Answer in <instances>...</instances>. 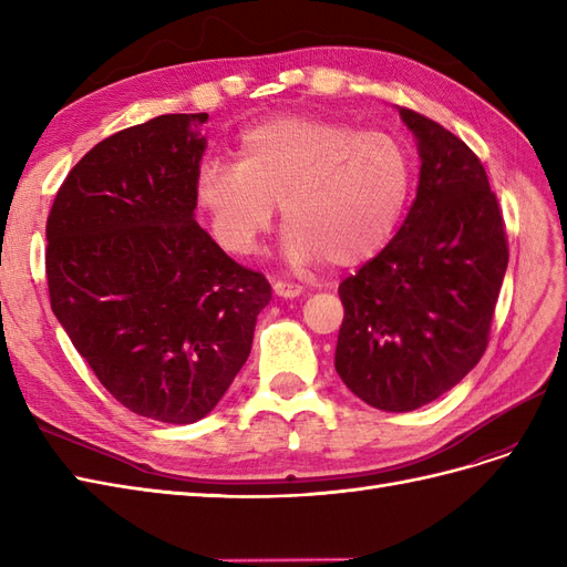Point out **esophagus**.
Instances as JSON below:
<instances>
[{"mask_svg":"<svg viewBox=\"0 0 567 567\" xmlns=\"http://www.w3.org/2000/svg\"><path fill=\"white\" fill-rule=\"evenodd\" d=\"M274 293H277L279 298H298L302 293V286L286 284V281H274Z\"/></svg>","mask_w":567,"mask_h":567,"instance_id":"34e87169","label":"esophagus"}]
</instances>
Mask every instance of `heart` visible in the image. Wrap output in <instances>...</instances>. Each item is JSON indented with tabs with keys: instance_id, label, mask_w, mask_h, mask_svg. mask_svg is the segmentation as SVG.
<instances>
[{
	"instance_id": "heart-1",
	"label": "heart",
	"mask_w": 567,
	"mask_h": 567,
	"mask_svg": "<svg viewBox=\"0 0 567 567\" xmlns=\"http://www.w3.org/2000/svg\"><path fill=\"white\" fill-rule=\"evenodd\" d=\"M236 163H203L194 196L219 248L250 255L281 205L290 262L348 269L394 236L414 186L406 144L321 115H279L238 134Z\"/></svg>"
}]
</instances>
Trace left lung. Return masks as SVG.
I'll use <instances>...</instances> for the list:
<instances>
[{"label":"left lung","mask_w":567,"mask_h":567,"mask_svg":"<svg viewBox=\"0 0 567 567\" xmlns=\"http://www.w3.org/2000/svg\"><path fill=\"white\" fill-rule=\"evenodd\" d=\"M400 115L419 142L416 200L392 241L338 288L336 371L383 411L437 400L480 362L508 265L483 163L435 120Z\"/></svg>","instance_id":"obj_1"}]
</instances>
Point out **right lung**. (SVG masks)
Wrapping results in <instances>:
<instances>
[{
    "instance_id": "add662e5",
    "label": "right lung",
    "mask_w": 567,
    "mask_h": 567,
    "mask_svg": "<svg viewBox=\"0 0 567 567\" xmlns=\"http://www.w3.org/2000/svg\"><path fill=\"white\" fill-rule=\"evenodd\" d=\"M205 120L169 113L111 134L47 217L49 300L75 350L120 404L179 425L221 400L271 300L262 274L194 219Z\"/></svg>"
}]
</instances>
